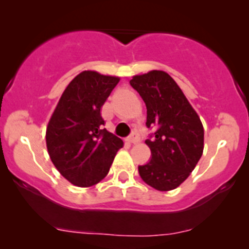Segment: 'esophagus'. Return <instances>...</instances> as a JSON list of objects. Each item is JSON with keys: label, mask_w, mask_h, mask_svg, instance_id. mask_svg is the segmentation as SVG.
I'll list each match as a JSON object with an SVG mask.
<instances>
[{"label": "esophagus", "mask_w": 249, "mask_h": 249, "mask_svg": "<svg viewBox=\"0 0 249 249\" xmlns=\"http://www.w3.org/2000/svg\"><path fill=\"white\" fill-rule=\"evenodd\" d=\"M126 141H127V142H129V143H132V144H136V143L140 142L139 135H137L136 132H134V134H131L129 137H127Z\"/></svg>", "instance_id": "esophagus-1"}]
</instances>
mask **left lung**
<instances>
[{"mask_svg": "<svg viewBox=\"0 0 249 249\" xmlns=\"http://www.w3.org/2000/svg\"><path fill=\"white\" fill-rule=\"evenodd\" d=\"M147 107V126L157 127L145 141L152 152L148 164L139 166L143 182L160 192L179 187L199 162L203 152V126L190 102L173 78L153 70L132 77Z\"/></svg>", "mask_w": 249, "mask_h": 249, "instance_id": "8db88e82", "label": "left lung"}]
</instances>
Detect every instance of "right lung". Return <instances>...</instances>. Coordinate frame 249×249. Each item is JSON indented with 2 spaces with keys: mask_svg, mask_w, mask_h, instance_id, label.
I'll list each match as a JSON object with an SVG mask.
<instances>
[{
  "mask_svg": "<svg viewBox=\"0 0 249 249\" xmlns=\"http://www.w3.org/2000/svg\"><path fill=\"white\" fill-rule=\"evenodd\" d=\"M119 80L91 70L80 72L62 92L48 122V154L62 177L77 187L101 182L124 144L101 127V108Z\"/></svg>",
  "mask_w": 249,
  "mask_h": 249,
  "instance_id": "right-lung-1",
  "label": "right lung"
}]
</instances>
